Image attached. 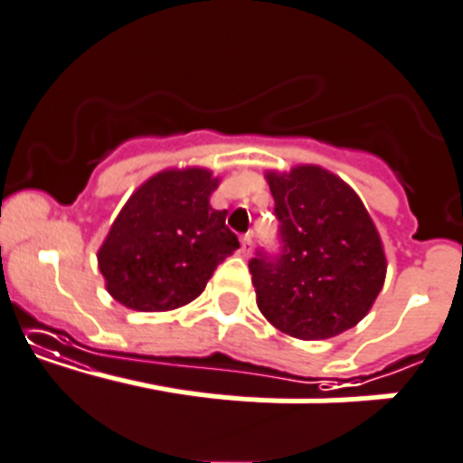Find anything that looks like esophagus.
<instances>
[{
    "mask_svg": "<svg viewBox=\"0 0 463 463\" xmlns=\"http://www.w3.org/2000/svg\"><path fill=\"white\" fill-rule=\"evenodd\" d=\"M241 252H243V257H248L252 252V234H243V239H241Z\"/></svg>",
    "mask_w": 463,
    "mask_h": 463,
    "instance_id": "1",
    "label": "esophagus"
}]
</instances>
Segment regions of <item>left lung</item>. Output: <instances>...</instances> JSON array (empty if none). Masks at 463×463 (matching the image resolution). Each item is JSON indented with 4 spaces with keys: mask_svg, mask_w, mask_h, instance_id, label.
I'll list each match as a JSON object with an SVG mask.
<instances>
[{
    "mask_svg": "<svg viewBox=\"0 0 463 463\" xmlns=\"http://www.w3.org/2000/svg\"><path fill=\"white\" fill-rule=\"evenodd\" d=\"M279 252L250 261L261 314L295 338L320 341L354 327L386 275L380 234L354 191L318 165L268 175Z\"/></svg>",
    "mask_w": 463,
    "mask_h": 463,
    "instance_id": "obj_1",
    "label": "left lung"
}]
</instances>
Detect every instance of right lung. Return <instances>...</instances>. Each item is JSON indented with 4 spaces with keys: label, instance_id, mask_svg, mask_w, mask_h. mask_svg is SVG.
Segmentation results:
<instances>
[{
    "label": "right lung",
    "instance_id": "add662e5",
    "mask_svg": "<svg viewBox=\"0 0 463 463\" xmlns=\"http://www.w3.org/2000/svg\"><path fill=\"white\" fill-rule=\"evenodd\" d=\"M218 179L186 168L154 175L127 200L97 252L109 293L136 311H170L204 290L215 268L241 248L211 209Z\"/></svg>",
    "mask_w": 463,
    "mask_h": 463
}]
</instances>
